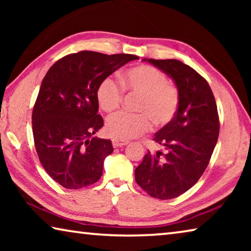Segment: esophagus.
<instances>
[{"instance_id": "esophagus-1", "label": "esophagus", "mask_w": 251, "mask_h": 251, "mask_svg": "<svg viewBox=\"0 0 251 251\" xmlns=\"http://www.w3.org/2000/svg\"><path fill=\"white\" fill-rule=\"evenodd\" d=\"M112 144L114 147H122L124 145H127L128 144V141H123V139H118V138H113L112 139Z\"/></svg>"}]
</instances>
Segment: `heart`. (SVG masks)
I'll return each instance as SVG.
<instances>
[{
	"instance_id": "b5f03b06",
	"label": "heart",
	"mask_w": 251,
	"mask_h": 251,
	"mask_svg": "<svg viewBox=\"0 0 251 251\" xmlns=\"http://www.w3.org/2000/svg\"><path fill=\"white\" fill-rule=\"evenodd\" d=\"M121 85L113 77L100 80L96 90L100 107L110 113L120 107L124 100V90L141 95L138 114L116 113L106 121V131L114 138L130 139L145 133L151 120L156 126H165L175 118L179 107V92L168 83L167 76L150 65H139L127 70L121 76Z\"/></svg>"
}]
</instances>
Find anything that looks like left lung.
Masks as SVG:
<instances>
[{
    "instance_id": "1",
    "label": "left lung",
    "mask_w": 251,
    "mask_h": 251,
    "mask_svg": "<svg viewBox=\"0 0 251 251\" xmlns=\"http://www.w3.org/2000/svg\"><path fill=\"white\" fill-rule=\"evenodd\" d=\"M174 79L179 107L155 134L164 151H148L135 169V180L157 199L180 196L196 184L209 164L219 135L217 105L207 80L177 59H145Z\"/></svg>"
}]
</instances>
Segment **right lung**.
I'll return each mask as SVG.
<instances>
[{
	"label": "right lung",
	"instance_id": "right-lung-1",
	"mask_svg": "<svg viewBox=\"0 0 251 251\" xmlns=\"http://www.w3.org/2000/svg\"><path fill=\"white\" fill-rule=\"evenodd\" d=\"M138 56L93 50L59 58L46 73L33 107L35 150L46 173L67 189L90 186L101 177L109 139L93 137L104 125L96 90L100 80Z\"/></svg>",
	"mask_w": 251,
	"mask_h": 251
}]
</instances>
